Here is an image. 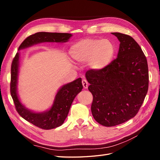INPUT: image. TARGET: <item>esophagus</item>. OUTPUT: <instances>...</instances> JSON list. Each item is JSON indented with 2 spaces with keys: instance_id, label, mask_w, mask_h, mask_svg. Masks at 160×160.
Segmentation results:
<instances>
[{
  "instance_id": "34e87169",
  "label": "esophagus",
  "mask_w": 160,
  "mask_h": 160,
  "mask_svg": "<svg viewBox=\"0 0 160 160\" xmlns=\"http://www.w3.org/2000/svg\"><path fill=\"white\" fill-rule=\"evenodd\" d=\"M82 84H83V88L84 89H87L88 88V82L87 81V80L85 79H83L82 80Z\"/></svg>"
}]
</instances>
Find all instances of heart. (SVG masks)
<instances>
[{"instance_id":"obj_1","label":"heart","mask_w":160,"mask_h":160,"mask_svg":"<svg viewBox=\"0 0 160 160\" xmlns=\"http://www.w3.org/2000/svg\"><path fill=\"white\" fill-rule=\"evenodd\" d=\"M115 48L108 39L84 38L77 42L71 47L70 55L77 62L86 63L93 71L105 69L112 61Z\"/></svg>"}]
</instances>
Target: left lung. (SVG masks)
I'll use <instances>...</instances> for the list:
<instances>
[{
	"mask_svg": "<svg viewBox=\"0 0 160 160\" xmlns=\"http://www.w3.org/2000/svg\"><path fill=\"white\" fill-rule=\"evenodd\" d=\"M120 42L117 58L100 71L89 70L85 77L93 95L91 113L97 122L112 127L134 118L148 90L146 57L133 38L112 32Z\"/></svg>",
	"mask_w": 160,
	"mask_h": 160,
	"instance_id": "left-lung-1",
	"label": "left lung"
}]
</instances>
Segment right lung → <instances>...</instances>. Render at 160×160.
I'll return each instance as SVG.
<instances>
[{"instance_id": "obj_1", "label": "right lung", "mask_w": 160, "mask_h": 160, "mask_svg": "<svg viewBox=\"0 0 160 160\" xmlns=\"http://www.w3.org/2000/svg\"><path fill=\"white\" fill-rule=\"evenodd\" d=\"M72 37L69 33L39 32L28 37L18 47V50L41 42H66ZM19 57L17 52L11 65V94L18 114L27 122L43 129H51L59 127L67 117L71 105L77 95L83 89L81 78L62 85L57 91L51 108L42 112H34L27 109L19 100L17 93L19 71Z\"/></svg>"}]
</instances>
